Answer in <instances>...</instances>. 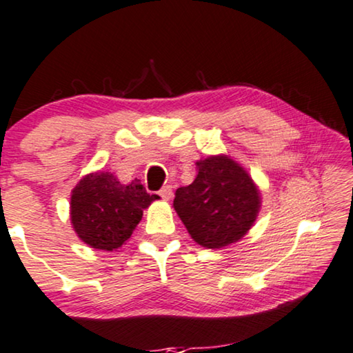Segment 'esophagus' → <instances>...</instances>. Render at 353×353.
I'll return each instance as SVG.
<instances>
[{
    "label": "esophagus",
    "instance_id": "1",
    "mask_svg": "<svg viewBox=\"0 0 353 353\" xmlns=\"http://www.w3.org/2000/svg\"><path fill=\"white\" fill-rule=\"evenodd\" d=\"M158 195H160L163 200L165 201H170L171 200V196H172V188L170 187V185H166V187H163L160 192H158Z\"/></svg>",
    "mask_w": 353,
    "mask_h": 353
}]
</instances>
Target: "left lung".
<instances>
[{
  "label": "left lung",
  "mask_w": 353,
  "mask_h": 353,
  "mask_svg": "<svg viewBox=\"0 0 353 353\" xmlns=\"http://www.w3.org/2000/svg\"><path fill=\"white\" fill-rule=\"evenodd\" d=\"M190 185L176 190L172 206L193 241L221 250L240 241L261 211V190L245 168L228 155L196 161Z\"/></svg>",
  "instance_id": "8db88e82"
}]
</instances>
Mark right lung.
<instances>
[{
    "mask_svg": "<svg viewBox=\"0 0 353 353\" xmlns=\"http://www.w3.org/2000/svg\"><path fill=\"white\" fill-rule=\"evenodd\" d=\"M158 195H150L139 179L121 183L108 171L89 172L70 195V221L79 240L101 251H117Z\"/></svg>",
    "mask_w": 353,
    "mask_h": 353,
    "instance_id": "right-lung-1",
    "label": "right lung"
}]
</instances>
